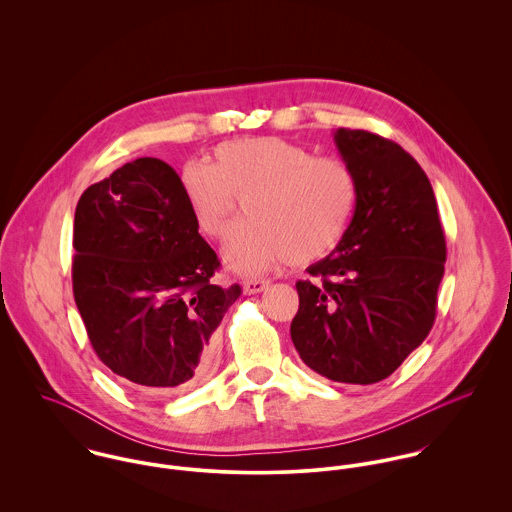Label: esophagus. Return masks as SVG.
<instances>
[{
  "label": "esophagus",
  "instance_id": "34e87169",
  "mask_svg": "<svg viewBox=\"0 0 512 512\" xmlns=\"http://www.w3.org/2000/svg\"><path fill=\"white\" fill-rule=\"evenodd\" d=\"M270 286L268 280H246L242 284V290L246 295H254V293L266 292Z\"/></svg>",
  "mask_w": 512,
  "mask_h": 512
}]
</instances>
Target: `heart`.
Masks as SVG:
<instances>
[{"mask_svg":"<svg viewBox=\"0 0 512 512\" xmlns=\"http://www.w3.org/2000/svg\"><path fill=\"white\" fill-rule=\"evenodd\" d=\"M181 189L199 232L222 240L246 201V219L226 242L228 270L260 276L278 264L313 262L341 240L357 199L351 169L282 138H246L215 147L211 163L189 161Z\"/></svg>","mask_w":512,"mask_h":512,"instance_id":"1","label":"heart"}]
</instances>
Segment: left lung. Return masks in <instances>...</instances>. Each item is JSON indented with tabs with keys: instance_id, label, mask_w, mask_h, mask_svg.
Returning <instances> with one entry per match:
<instances>
[{
	"instance_id": "1",
	"label": "left lung",
	"mask_w": 512,
	"mask_h": 512,
	"mask_svg": "<svg viewBox=\"0 0 512 512\" xmlns=\"http://www.w3.org/2000/svg\"><path fill=\"white\" fill-rule=\"evenodd\" d=\"M357 183L355 213L335 250L299 280L292 341L317 374L349 384L390 376L428 337L445 264V236L428 175L390 140L333 134Z\"/></svg>"
}]
</instances>
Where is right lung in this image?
Wrapping results in <instances>:
<instances>
[{"mask_svg":"<svg viewBox=\"0 0 512 512\" xmlns=\"http://www.w3.org/2000/svg\"><path fill=\"white\" fill-rule=\"evenodd\" d=\"M73 292L98 359L147 390H183L213 366V333L240 286L211 282L181 177L140 157L90 185L74 211Z\"/></svg>","mask_w":512,"mask_h":512,"instance_id":"1","label":"right lung"}]
</instances>
